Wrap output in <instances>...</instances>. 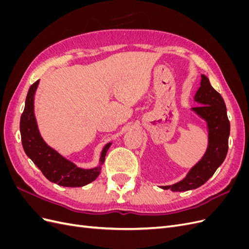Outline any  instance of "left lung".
Segmentation results:
<instances>
[{"mask_svg":"<svg viewBox=\"0 0 249 249\" xmlns=\"http://www.w3.org/2000/svg\"><path fill=\"white\" fill-rule=\"evenodd\" d=\"M194 101L200 106L192 108V111L205 119L208 124L209 144L207 152L184 179L170 186H162V189L179 192L196 189L214 175L227 157L231 130L227 107L221 94L210 84L205 74H201L200 87L194 96Z\"/></svg>","mask_w":249,"mask_h":249,"instance_id":"8db88e82","label":"left lung"}]
</instances>
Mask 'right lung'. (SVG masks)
Instances as JSON below:
<instances>
[{"instance_id": "obj_1", "label": "right lung", "mask_w": 249, "mask_h": 249, "mask_svg": "<svg viewBox=\"0 0 249 249\" xmlns=\"http://www.w3.org/2000/svg\"><path fill=\"white\" fill-rule=\"evenodd\" d=\"M38 84L39 81H36L30 87L26 97L25 109L20 117V136L26 155L41 170L43 176L53 183L64 187H82L93 182L101 173L102 165L105 162V157L111 142L104 146L99 166L91 169L78 167L76 164L65 159L49 146L40 136L34 115V95Z\"/></svg>"}]
</instances>
